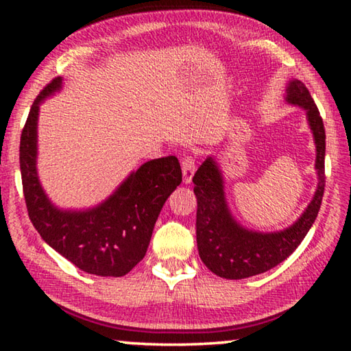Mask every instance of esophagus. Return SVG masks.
Segmentation results:
<instances>
[{"label":"esophagus","instance_id":"esophagus-1","mask_svg":"<svg viewBox=\"0 0 351 351\" xmlns=\"http://www.w3.org/2000/svg\"><path fill=\"white\" fill-rule=\"evenodd\" d=\"M195 175V161L190 156H186L182 159V182L190 184L192 182V178Z\"/></svg>","mask_w":351,"mask_h":351}]
</instances>
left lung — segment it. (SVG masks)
Listing matches in <instances>:
<instances>
[{"label":"left lung","mask_w":351,"mask_h":351,"mask_svg":"<svg viewBox=\"0 0 351 351\" xmlns=\"http://www.w3.org/2000/svg\"><path fill=\"white\" fill-rule=\"evenodd\" d=\"M285 102L305 111L316 145L317 186L302 215L288 228L261 232L243 226L230 212L224 175L215 156H207L193 176L197 197V245L199 258L218 277L240 280L269 271L293 254L316 219L325 187V128L306 86L297 79L285 86Z\"/></svg>","instance_id":"8db88e82"}]
</instances>
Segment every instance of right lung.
Masks as SVG:
<instances>
[{"label": "right lung", "mask_w": 351, "mask_h": 351, "mask_svg": "<svg viewBox=\"0 0 351 351\" xmlns=\"http://www.w3.org/2000/svg\"><path fill=\"white\" fill-rule=\"evenodd\" d=\"M57 77L29 111L20 141V170L25 199L41 239L77 268L100 277H122L144 258L162 206L182 181L176 156L144 162L108 198L85 209H63L41 186L38 158L40 105L62 91Z\"/></svg>", "instance_id": "add662e5"}]
</instances>
